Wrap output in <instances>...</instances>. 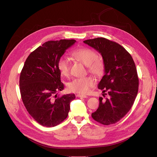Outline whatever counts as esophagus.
I'll return each instance as SVG.
<instances>
[{"label":"esophagus","mask_w":157,"mask_h":157,"mask_svg":"<svg viewBox=\"0 0 157 157\" xmlns=\"http://www.w3.org/2000/svg\"><path fill=\"white\" fill-rule=\"evenodd\" d=\"M77 97L78 98H87L86 96H85V95H82V94H78L77 95Z\"/></svg>","instance_id":"obj_1"}]
</instances>
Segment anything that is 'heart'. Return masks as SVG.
Here are the masks:
<instances>
[{
	"label": "heart",
	"mask_w": 157,
	"mask_h": 157,
	"mask_svg": "<svg viewBox=\"0 0 157 157\" xmlns=\"http://www.w3.org/2000/svg\"><path fill=\"white\" fill-rule=\"evenodd\" d=\"M71 55L80 62L87 66L90 73L96 77H101L105 70L103 61L98 59V56L95 51L87 48H80L73 50ZM57 67L60 75L64 77H68L70 74L69 61L67 58H61L57 64ZM95 85V80L91 77L74 78L67 84L69 91L85 94H87Z\"/></svg>",
	"instance_id": "obj_1"
}]
</instances>
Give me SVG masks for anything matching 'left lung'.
Segmentation results:
<instances>
[{"instance_id":"obj_1","label":"left lung","mask_w":157,"mask_h":157,"mask_svg":"<svg viewBox=\"0 0 157 157\" xmlns=\"http://www.w3.org/2000/svg\"><path fill=\"white\" fill-rule=\"evenodd\" d=\"M84 42L102 56L105 75L98 86L109 96L105 100L99 98V107L92 113V117L104 125L115 124L130 110L138 92L135 63L124 47L115 42L99 37Z\"/></svg>"}]
</instances>
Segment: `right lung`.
I'll return each instance as SVG.
<instances>
[{
  "label": "right lung",
  "instance_id": "obj_1",
  "mask_svg": "<svg viewBox=\"0 0 157 157\" xmlns=\"http://www.w3.org/2000/svg\"><path fill=\"white\" fill-rule=\"evenodd\" d=\"M74 39L50 40L27 57L20 77V89L23 104L29 115L40 125L54 127L68 116L74 94L57 97L64 89L57 64Z\"/></svg>",
  "mask_w": 157,
  "mask_h": 157
}]
</instances>
